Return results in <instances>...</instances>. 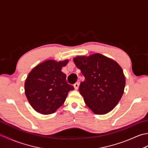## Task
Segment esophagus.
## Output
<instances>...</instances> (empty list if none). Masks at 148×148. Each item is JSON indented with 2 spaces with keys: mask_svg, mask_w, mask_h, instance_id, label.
Masks as SVG:
<instances>
[{
  "mask_svg": "<svg viewBox=\"0 0 148 148\" xmlns=\"http://www.w3.org/2000/svg\"><path fill=\"white\" fill-rule=\"evenodd\" d=\"M79 83H76L74 84V89L77 90L78 89V88H79Z\"/></svg>",
  "mask_w": 148,
  "mask_h": 148,
  "instance_id": "1",
  "label": "esophagus"
}]
</instances>
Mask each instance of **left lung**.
Listing matches in <instances>:
<instances>
[{
    "label": "left lung",
    "mask_w": 148,
    "mask_h": 148,
    "mask_svg": "<svg viewBox=\"0 0 148 148\" xmlns=\"http://www.w3.org/2000/svg\"><path fill=\"white\" fill-rule=\"evenodd\" d=\"M85 77L79 91L86 106L97 114L110 112L123 94L125 78L117 62L100 53L74 58Z\"/></svg>",
    "instance_id": "1"
}]
</instances>
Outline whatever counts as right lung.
I'll list each match as a JSON object with an SVG mask.
<instances>
[{"label": "right lung", "instance_id": "1", "mask_svg": "<svg viewBox=\"0 0 148 148\" xmlns=\"http://www.w3.org/2000/svg\"><path fill=\"white\" fill-rule=\"evenodd\" d=\"M69 60H49L34 67L25 83V93L34 109L42 114L54 113L63 103L73 86L66 81L62 67Z\"/></svg>", "mask_w": 148, "mask_h": 148}]
</instances>
